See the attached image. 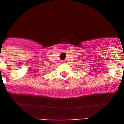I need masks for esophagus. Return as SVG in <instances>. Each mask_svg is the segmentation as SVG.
Listing matches in <instances>:
<instances>
[{
  "label": "esophagus",
  "mask_w": 124,
  "mask_h": 124,
  "mask_svg": "<svg viewBox=\"0 0 124 124\" xmlns=\"http://www.w3.org/2000/svg\"><path fill=\"white\" fill-rule=\"evenodd\" d=\"M62 63H65V62H66V61H65V60H62Z\"/></svg>",
  "instance_id": "obj_1"
}]
</instances>
